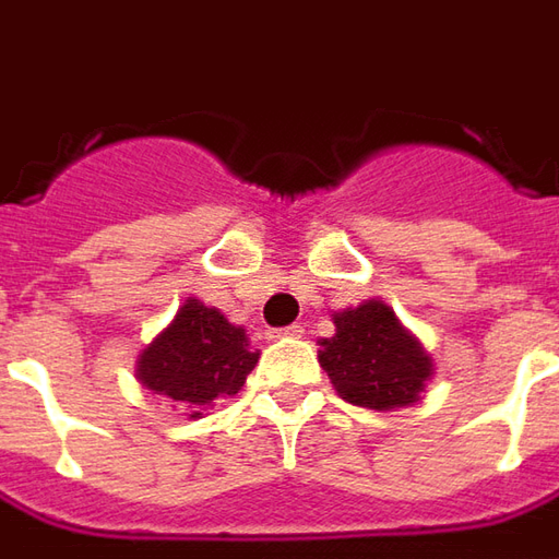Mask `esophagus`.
Masks as SVG:
<instances>
[{
    "instance_id": "34e87169",
    "label": "esophagus",
    "mask_w": 559,
    "mask_h": 559,
    "mask_svg": "<svg viewBox=\"0 0 559 559\" xmlns=\"http://www.w3.org/2000/svg\"><path fill=\"white\" fill-rule=\"evenodd\" d=\"M306 330H302V324H290V328H281L278 336H302Z\"/></svg>"
}]
</instances>
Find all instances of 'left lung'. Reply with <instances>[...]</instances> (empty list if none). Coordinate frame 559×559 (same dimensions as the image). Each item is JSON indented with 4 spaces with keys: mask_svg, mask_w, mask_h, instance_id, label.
<instances>
[{
    "mask_svg": "<svg viewBox=\"0 0 559 559\" xmlns=\"http://www.w3.org/2000/svg\"><path fill=\"white\" fill-rule=\"evenodd\" d=\"M336 336L324 340L318 360L340 397L355 407L394 409L419 401L431 358L401 328L385 302H364L333 318Z\"/></svg>",
    "mask_w": 559,
    "mask_h": 559,
    "instance_id": "1",
    "label": "left lung"
}]
</instances>
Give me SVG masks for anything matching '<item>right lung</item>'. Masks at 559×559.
Wrapping results in <instances>:
<instances>
[{"label":"right lung","mask_w":559,"mask_h":559,"mask_svg":"<svg viewBox=\"0 0 559 559\" xmlns=\"http://www.w3.org/2000/svg\"><path fill=\"white\" fill-rule=\"evenodd\" d=\"M260 352H250L245 330L216 309L186 299L174 324L155 336L136 360V379L155 394L180 401L201 416L216 397L238 394Z\"/></svg>","instance_id":"right-lung-1"}]
</instances>
